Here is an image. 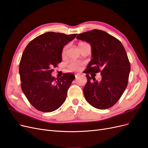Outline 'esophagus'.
I'll use <instances>...</instances> for the list:
<instances>
[{"mask_svg": "<svg viewBox=\"0 0 148 148\" xmlns=\"http://www.w3.org/2000/svg\"><path fill=\"white\" fill-rule=\"evenodd\" d=\"M79 74H78V73H77V74H75V78L76 79H77L79 77Z\"/></svg>", "mask_w": 148, "mask_h": 148, "instance_id": "1", "label": "esophagus"}]
</instances>
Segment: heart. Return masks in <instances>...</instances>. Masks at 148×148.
<instances>
[{"label":"heart","instance_id":"obj_1","mask_svg":"<svg viewBox=\"0 0 148 148\" xmlns=\"http://www.w3.org/2000/svg\"><path fill=\"white\" fill-rule=\"evenodd\" d=\"M81 43H82V42H81ZM66 47H65L63 49V50H62V57L65 56V53H66ZM81 65H82V64L79 62H71V63L69 64V67L70 68V69L71 70L77 71V70H79L80 69Z\"/></svg>","mask_w":148,"mask_h":148}]
</instances>
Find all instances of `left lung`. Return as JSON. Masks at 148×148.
<instances>
[{
	"instance_id": "8db88e82",
	"label": "left lung",
	"mask_w": 148,
	"mask_h": 148,
	"mask_svg": "<svg viewBox=\"0 0 148 148\" xmlns=\"http://www.w3.org/2000/svg\"><path fill=\"white\" fill-rule=\"evenodd\" d=\"M77 38L89 43L92 59L86 70L87 83L83 93L89 104L98 109L112 107L127 86L130 64L126 51L117 38L104 31L93 29L78 34ZM101 72L100 82H90L87 74Z\"/></svg>"
}]
</instances>
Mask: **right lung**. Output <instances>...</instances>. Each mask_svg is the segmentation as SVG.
Segmentation results:
<instances>
[{"mask_svg":"<svg viewBox=\"0 0 148 148\" xmlns=\"http://www.w3.org/2000/svg\"><path fill=\"white\" fill-rule=\"evenodd\" d=\"M76 36L45 33L32 40L25 49L19 66L21 87L37 110L51 112L65 102L75 75L66 73L57 80L51 73L53 67L62 62L63 47Z\"/></svg>","mask_w":148,"mask_h":148,"instance_id":"right-lung-1","label":"right lung"}]
</instances>
